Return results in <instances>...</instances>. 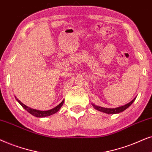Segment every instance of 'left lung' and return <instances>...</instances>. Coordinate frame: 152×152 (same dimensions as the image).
Segmentation results:
<instances>
[{
    "label": "left lung",
    "instance_id": "8db88e82",
    "mask_svg": "<svg viewBox=\"0 0 152 152\" xmlns=\"http://www.w3.org/2000/svg\"><path fill=\"white\" fill-rule=\"evenodd\" d=\"M135 98H136V97H135V98L133 99L131 101V102L128 103V104H125L124 106H122L120 107H117V108H104V107L96 106V105H94L93 104H92V106L94 107V109H96V110H99V111H101V112L107 113V114H117V113H120L123 112V111L128 108L129 107L133 104V102H134V101L135 100Z\"/></svg>",
    "mask_w": 152,
    "mask_h": 152
}]
</instances>
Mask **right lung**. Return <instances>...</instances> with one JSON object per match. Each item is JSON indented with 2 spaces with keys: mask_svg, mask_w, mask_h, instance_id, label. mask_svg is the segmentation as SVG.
<instances>
[{
  "mask_svg": "<svg viewBox=\"0 0 152 152\" xmlns=\"http://www.w3.org/2000/svg\"><path fill=\"white\" fill-rule=\"evenodd\" d=\"M15 99H17V102L19 103L20 105H21V106L23 107L24 109H25V110H27L28 113L33 115V116L37 117H46L50 116V115H51L55 114V113H57L58 111L60 110V108L62 106V105H63L64 102V100H63L59 105H58V106L55 107V108L50 109V110H36V109L31 108H30V107L26 106L25 104H23V103L21 102L19 99H18L17 98V96H15Z\"/></svg>",
  "mask_w": 152,
  "mask_h": 152,
  "instance_id": "1",
  "label": "right lung"
}]
</instances>
